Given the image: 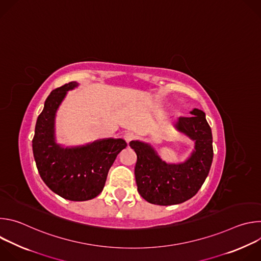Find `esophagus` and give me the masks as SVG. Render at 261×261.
Listing matches in <instances>:
<instances>
[{
    "label": "esophagus",
    "instance_id": "esophagus-1",
    "mask_svg": "<svg viewBox=\"0 0 261 261\" xmlns=\"http://www.w3.org/2000/svg\"><path fill=\"white\" fill-rule=\"evenodd\" d=\"M133 138H134V135H133V133H131V132H127V133H125V135H124V139L127 141V143H129Z\"/></svg>",
    "mask_w": 261,
    "mask_h": 261
}]
</instances>
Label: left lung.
<instances>
[{"instance_id":"obj_1","label":"left lung","mask_w":261,"mask_h":261,"mask_svg":"<svg viewBox=\"0 0 261 261\" xmlns=\"http://www.w3.org/2000/svg\"><path fill=\"white\" fill-rule=\"evenodd\" d=\"M191 117L178 118L175 129L194 141V150L180 163L162 160L152 144L130 141L137 155L135 179L138 193L147 202L172 205L192 198L204 182L213 162V136L205 114L198 108Z\"/></svg>"}]
</instances>
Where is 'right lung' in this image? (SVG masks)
I'll return each mask as SVG.
<instances>
[{"instance_id": "1", "label": "right lung", "mask_w": 261, "mask_h": 261, "mask_svg": "<svg viewBox=\"0 0 261 261\" xmlns=\"http://www.w3.org/2000/svg\"><path fill=\"white\" fill-rule=\"evenodd\" d=\"M76 87V82H71L49 94L37 119L32 145L37 169L47 187L65 199L86 201L102 192L109 168L127 143L122 138H103L77 146L57 142V111L68 91Z\"/></svg>"}]
</instances>
